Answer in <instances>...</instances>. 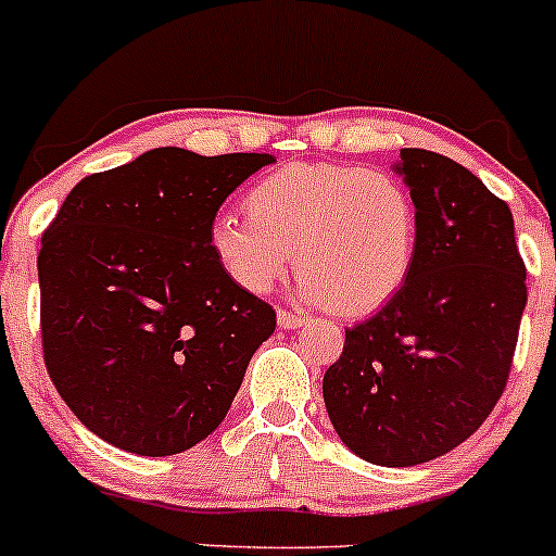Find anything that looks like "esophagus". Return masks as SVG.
<instances>
[{
  "label": "esophagus",
  "instance_id": "obj_1",
  "mask_svg": "<svg viewBox=\"0 0 556 556\" xmlns=\"http://www.w3.org/2000/svg\"><path fill=\"white\" fill-rule=\"evenodd\" d=\"M278 326L280 328H302L304 326V317L296 315V312L278 309Z\"/></svg>",
  "mask_w": 556,
  "mask_h": 556
}]
</instances>
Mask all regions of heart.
<instances>
[{
  "label": "heart",
  "mask_w": 556,
  "mask_h": 556,
  "mask_svg": "<svg viewBox=\"0 0 556 556\" xmlns=\"http://www.w3.org/2000/svg\"><path fill=\"white\" fill-rule=\"evenodd\" d=\"M244 217L212 220L207 241L239 289L267 294L289 267L299 294L339 315H367L407 283L420 220L413 191L380 167L291 162L244 194Z\"/></svg>",
  "instance_id": "1"
}]
</instances>
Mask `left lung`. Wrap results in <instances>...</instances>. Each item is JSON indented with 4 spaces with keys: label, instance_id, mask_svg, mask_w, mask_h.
<instances>
[{
    "label": "left lung",
    "instance_id": "8db88e82",
    "mask_svg": "<svg viewBox=\"0 0 556 556\" xmlns=\"http://www.w3.org/2000/svg\"><path fill=\"white\" fill-rule=\"evenodd\" d=\"M420 236L407 283L346 328L323 399L336 433L372 465L413 467L483 426L509 380L526 262L507 202L444 154L402 149Z\"/></svg>",
    "mask_w": 556,
    "mask_h": 556
}]
</instances>
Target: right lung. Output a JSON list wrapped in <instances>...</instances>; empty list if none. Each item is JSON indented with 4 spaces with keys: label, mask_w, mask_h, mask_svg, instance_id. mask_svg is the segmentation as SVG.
Instances as JSON below:
<instances>
[{
    "label": "right lung",
    "mask_w": 556,
    "mask_h": 556,
    "mask_svg": "<svg viewBox=\"0 0 556 556\" xmlns=\"http://www.w3.org/2000/svg\"><path fill=\"white\" fill-rule=\"evenodd\" d=\"M270 162L152 149L86 176L43 230V365L108 444L167 457L228 415L276 309L220 270L207 233L230 191Z\"/></svg>",
    "instance_id": "right-lung-1"
}]
</instances>
